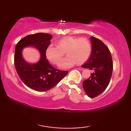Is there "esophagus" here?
<instances>
[{"mask_svg":"<svg viewBox=\"0 0 131 131\" xmlns=\"http://www.w3.org/2000/svg\"><path fill=\"white\" fill-rule=\"evenodd\" d=\"M77 69L78 70H83V69H84L83 68H77Z\"/></svg>","mask_w":131,"mask_h":131,"instance_id":"obj_1","label":"esophagus"}]
</instances>
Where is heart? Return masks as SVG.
Listing matches in <instances>:
<instances>
[{
    "label": "heart",
    "mask_w": 131,
    "mask_h": 131,
    "mask_svg": "<svg viewBox=\"0 0 131 131\" xmlns=\"http://www.w3.org/2000/svg\"><path fill=\"white\" fill-rule=\"evenodd\" d=\"M57 47L48 46L46 56L54 65H58L65 54L67 55L59 64L61 68H68L74 64L81 65L87 61L91 54L92 47L86 38L65 37L56 42Z\"/></svg>",
    "instance_id": "heart-1"
}]
</instances>
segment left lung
<instances>
[{"mask_svg": "<svg viewBox=\"0 0 131 131\" xmlns=\"http://www.w3.org/2000/svg\"><path fill=\"white\" fill-rule=\"evenodd\" d=\"M92 51L88 61L82 66L94 70L90 77L83 81V86L86 94L95 97L102 93L110 83L112 77L113 61L109 49L100 40L91 37Z\"/></svg>", "mask_w": 131, "mask_h": 131, "instance_id": "8db88e82", "label": "left lung"}]
</instances>
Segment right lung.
<instances>
[{
  "mask_svg": "<svg viewBox=\"0 0 131 131\" xmlns=\"http://www.w3.org/2000/svg\"><path fill=\"white\" fill-rule=\"evenodd\" d=\"M52 37L50 34L44 33L30 35L21 39L15 47L14 65L17 73L27 87L36 91L51 89L68 73L52 67L46 59V50ZM29 46L36 48L41 53V58L35 64L27 63L22 56V50Z\"/></svg>",
  "mask_w": 131,
  "mask_h": 131,
  "instance_id": "obj_1",
  "label": "right lung"
}]
</instances>
